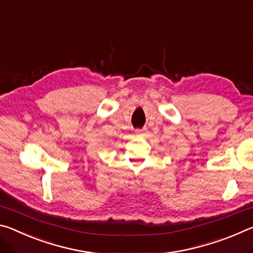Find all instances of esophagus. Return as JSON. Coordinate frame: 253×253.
<instances>
[{"label": "esophagus", "mask_w": 253, "mask_h": 253, "mask_svg": "<svg viewBox=\"0 0 253 253\" xmlns=\"http://www.w3.org/2000/svg\"><path fill=\"white\" fill-rule=\"evenodd\" d=\"M135 134H136L137 136H145V135L147 134V130H146V129H136Z\"/></svg>", "instance_id": "1"}]
</instances>
